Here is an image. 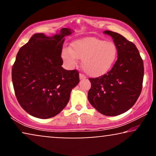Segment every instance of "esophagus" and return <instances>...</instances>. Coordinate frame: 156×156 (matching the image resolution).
<instances>
[{
	"mask_svg": "<svg viewBox=\"0 0 156 156\" xmlns=\"http://www.w3.org/2000/svg\"><path fill=\"white\" fill-rule=\"evenodd\" d=\"M80 80H84V79H86V76L83 74H80Z\"/></svg>",
	"mask_w": 156,
	"mask_h": 156,
	"instance_id": "esophagus-1",
	"label": "esophagus"
}]
</instances>
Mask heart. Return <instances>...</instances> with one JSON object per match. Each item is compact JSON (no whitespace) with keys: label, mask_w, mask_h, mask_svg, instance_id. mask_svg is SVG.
<instances>
[{"label":"heart","mask_w":156,"mask_h":156,"mask_svg":"<svg viewBox=\"0 0 156 156\" xmlns=\"http://www.w3.org/2000/svg\"><path fill=\"white\" fill-rule=\"evenodd\" d=\"M118 56V48L112 41L89 37L72 42L70 48L62 51V58L69 69H73L82 59L83 69L91 76L104 75L109 71Z\"/></svg>","instance_id":"obj_1"}]
</instances>
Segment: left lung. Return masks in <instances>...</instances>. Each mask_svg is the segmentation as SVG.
Returning <instances> with one entry per match:
<instances>
[{"label": "left lung", "mask_w": 156, "mask_h": 156, "mask_svg": "<svg viewBox=\"0 0 156 156\" xmlns=\"http://www.w3.org/2000/svg\"><path fill=\"white\" fill-rule=\"evenodd\" d=\"M118 48L117 60L107 73L89 78L88 100L101 114L118 116L133 106L139 97L144 80V62L137 48L120 34L105 30Z\"/></svg>", "instance_id": "left-lung-1"}]
</instances>
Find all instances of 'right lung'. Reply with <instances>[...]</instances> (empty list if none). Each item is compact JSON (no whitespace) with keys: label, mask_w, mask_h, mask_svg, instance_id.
Wrapping results in <instances>:
<instances>
[{"label":"right lung","mask_w":156,"mask_h":156,"mask_svg":"<svg viewBox=\"0 0 156 156\" xmlns=\"http://www.w3.org/2000/svg\"><path fill=\"white\" fill-rule=\"evenodd\" d=\"M72 32L62 28L52 37L35 34L17 54L12 84L18 103L31 116L42 119L56 116L67 106L72 89L80 82L77 70L62 67L64 37Z\"/></svg>","instance_id":"add662e5"}]
</instances>
